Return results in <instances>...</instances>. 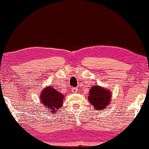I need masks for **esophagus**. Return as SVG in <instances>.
Masks as SVG:
<instances>
[{"label":"esophagus","instance_id":"1","mask_svg":"<svg viewBox=\"0 0 149 149\" xmlns=\"http://www.w3.org/2000/svg\"><path fill=\"white\" fill-rule=\"evenodd\" d=\"M77 90H78L77 88H76V87L72 88V92L73 93H76V92H77Z\"/></svg>","mask_w":149,"mask_h":149}]
</instances>
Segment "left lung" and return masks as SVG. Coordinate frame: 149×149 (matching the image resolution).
<instances>
[{
	"instance_id": "1",
	"label": "left lung",
	"mask_w": 149,
	"mask_h": 149,
	"mask_svg": "<svg viewBox=\"0 0 149 149\" xmlns=\"http://www.w3.org/2000/svg\"><path fill=\"white\" fill-rule=\"evenodd\" d=\"M88 100L94 109L102 111L107 108L111 100V92L109 89L99 85H94L89 92Z\"/></svg>"
}]
</instances>
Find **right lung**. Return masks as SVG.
Wrapping results in <instances>:
<instances>
[{"label":"right lung","instance_id":"add662e5","mask_svg":"<svg viewBox=\"0 0 149 149\" xmlns=\"http://www.w3.org/2000/svg\"><path fill=\"white\" fill-rule=\"evenodd\" d=\"M65 95L60 93L55 88L47 86L40 92V103L45 108L48 110V112L57 113L62 107Z\"/></svg>","mask_w":149,"mask_h":149}]
</instances>
